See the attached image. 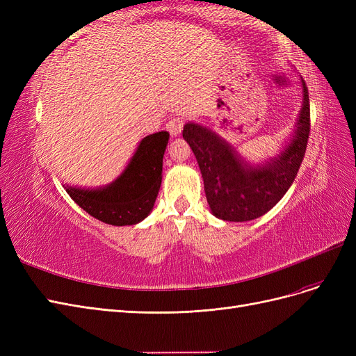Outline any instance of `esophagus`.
<instances>
[{
	"label": "esophagus",
	"mask_w": 356,
	"mask_h": 356,
	"mask_svg": "<svg viewBox=\"0 0 356 356\" xmlns=\"http://www.w3.org/2000/svg\"><path fill=\"white\" fill-rule=\"evenodd\" d=\"M182 126H184V120L181 117H174L166 123V129L168 132L170 134V136H178L182 131Z\"/></svg>",
	"instance_id": "obj_1"
}]
</instances>
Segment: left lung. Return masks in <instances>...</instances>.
I'll return each mask as SVG.
<instances>
[{
	"label": "left lung",
	"instance_id": "left-lung-1",
	"mask_svg": "<svg viewBox=\"0 0 356 356\" xmlns=\"http://www.w3.org/2000/svg\"><path fill=\"white\" fill-rule=\"evenodd\" d=\"M303 105L289 143L281 153L263 163L246 161L236 148L212 129L188 122L182 131L196 156L203 178L204 195L215 217L243 222L261 217L284 197L305 159L310 106L305 80H301Z\"/></svg>",
	"mask_w": 356,
	"mask_h": 356
}]
</instances>
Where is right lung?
<instances>
[{"label": "right lung", "mask_w": 356, "mask_h": 356, "mask_svg": "<svg viewBox=\"0 0 356 356\" xmlns=\"http://www.w3.org/2000/svg\"><path fill=\"white\" fill-rule=\"evenodd\" d=\"M168 141V132H157L141 139L124 170L104 187H63L81 209L105 224L141 222L153 211L159 195Z\"/></svg>", "instance_id": "add662e5"}]
</instances>
